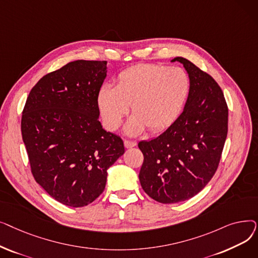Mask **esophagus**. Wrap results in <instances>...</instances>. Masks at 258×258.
Wrapping results in <instances>:
<instances>
[{
  "mask_svg": "<svg viewBox=\"0 0 258 258\" xmlns=\"http://www.w3.org/2000/svg\"><path fill=\"white\" fill-rule=\"evenodd\" d=\"M137 145L136 141H130V140H124V146L125 148H132L134 146Z\"/></svg>",
  "mask_w": 258,
  "mask_h": 258,
  "instance_id": "34e87169",
  "label": "esophagus"
}]
</instances>
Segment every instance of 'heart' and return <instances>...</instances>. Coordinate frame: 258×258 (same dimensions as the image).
<instances>
[{
	"label": "heart",
	"mask_w": 258,
	"mask_h": 258,
	"mask_svg": "<svg viewBox=\"0 0 258 258\" xmlns=\"http://www.w3.org/2000/svg\"><path fill=\"white\" fill-rule=\"evenodd\" d=\"M190 79L180 67L140 63L119 73L116 87L103 85L97 104L105 126L114 131L128 113L134 115L125 125L128 135L145 131L157 133L174 123L186 104Z\"/></svg>",
	"instance_id": "heart-1"
}]
</instances>
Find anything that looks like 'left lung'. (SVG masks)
<instances>
[{
  "mask_svg": "<svg viewBox=\"0 0 258 258\" xmlns=\"http://www.w3.org/2000/svg\"><path fill=\"white\" fill-rule=\"evenodd\" d=\"M190 92L180 117L151 141H140L144 156L139 180L143 190L163 204L198 195L218 169L228 133V106L218 83L184 57Z\"/></svg>",
  "mask_w": 258,
  "mask_h": 258,
  "instance_id": "left-lung-1",
  "label": "left lung"
}]
</instances>
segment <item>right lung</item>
I'll list each match as a JSON object with an SVG mask.
<instances>
[{"label": "right lung", "instance_id": "add662e5", "mask_svg": "<svg viewBox=\"0 0 258 258\" xmlns=\"http://www.w3.org/2000/svg\"><path fill=\"white\" fill-rule=\"evenodd\" d=\"M106 61L75 60L40 78L27 97L22 137L35 181L67 206L84 207L104 190L123 141L102 128L97 94Z\"/></svg>", "mask_w": 258, "mask_h": 258}]
</instances>
